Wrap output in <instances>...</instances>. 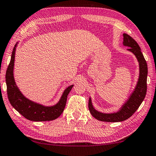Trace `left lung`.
Wrapping results in <instances>:
<instances>
[{"label": "left lung", "mask_w": 156, "mask_h": 156, "mask_svg": "<svg viewBox=\"0 0 156 156\" xmlns=\"http://www.w3.org/2000/svg\"><path fill=\"white\" fill-rule=\"evenodd\" d=\"M123 45L130 47L128 49L135 54L140 63V77L135 90L130 96L129 99L123 105L119 111L112 114L101 113L96 110L91 104V98L89 99V110L91 115L96 119L101 122H119L126 120L131 117L136 110L140 107L143 100L144 99L147 90V73L148 68L147 61L145 60L144 55L140 46L138 45L134 39L127 34H123Z\"/></svg>", "instance_id": "8db88e82"}]
</instances>
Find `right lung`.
<instances>
[{"instance_id":"1","label":"right lung","mask_w":156,"mask_h":156,"mask_svg":"<svg viewBox=\"0 0 156 156\" xmlns=\"http://www.w3.org/2000/svg\"><path fill=\"white\" fill-rule=\"evenodd\" d=\"M16 47V44H15L12 51L11 60L9 62L5 75L7 93L9 103L22 116L33 122H46L58 118L65 110L67 96L73 85H71L66 88L60 101L55 105L51 107H45L27 99L21 93L14 82L13 68Z\"/></svg>"}]
</instances>
